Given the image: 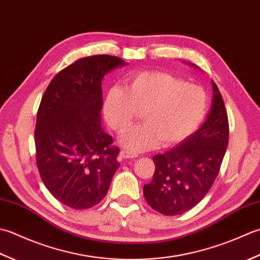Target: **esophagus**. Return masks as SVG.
Wrapping results in <instances>:
<instances>
[{"label": "esophagus", "instance_id": "34e87169", "mask_svg": "<svg viewBox=\"0 0 260 260\" xmlns=\"http://www.w3.org/2000/svg\"><path fill=\"white\" fill-rule=\"evenodd\" d=\"M120 157L123 158V159H126V158H136V157H138V153L132 152L130 150L122 149L120 151Z\"/></svg>", "mask_w": 260, "mask_h": 260}]
</instances>
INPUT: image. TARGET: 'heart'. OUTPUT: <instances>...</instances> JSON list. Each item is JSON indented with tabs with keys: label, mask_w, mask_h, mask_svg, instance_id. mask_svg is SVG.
<instances>
[{
	"label": "heart",
	"mask_w": 260,
	"mask_h": 260,
	"mask_svg": "<svg viewBox=\"0 0 260 260\" xmlns=\"http://www.w3.org/2000/svg\"><path fill=\"white\" fill-rule=\"evenodd\" d=\"M209 109V96L197 84L165 72H142L126 78L124 88L111 87L103 112L109 125L123 132L141 112L142 124L126 130L121 144L141 151L178 144L197 130Z\"/></svg>",
	"instance_id": "heart-1"
}]
</instances>
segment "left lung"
Returning <instances> with one entry per match:
<instances>
[{"mask_svg":"<svg viewBox=\"0 0 260 260\" xmlns=\"http://www.w3.org/2000/svg\"><path fill=\"white\" fill-rule=\"evenodd\" d=\"M212 86L211 110L201 128L173 149L152 157L155 174L144 185V195L161 214L178 215L194 208L219 174L229 142V122L219 88L214 82Z\"/></svg>","mask_w":260,"mask_h":260,"instance_id":"left-lung-1","label":"left lung"}]
</instances>
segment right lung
Segmentation results:
<instances>
[{
  "label": "right lung",
  "mask_w": 260,
  "mask_h": 260,
  "mask_svg": "<svg viewBox=\"0 0 260 260\" xmlns=\"http://www.w3.org/2000/svg\"><path fill=\"white\" fill-rule=\"evenodd\" d=\"M125 65L119 57H84L59 72L45 91L37 113L36 160L47 189L75 210L107 195L120 164L119 148L101 126L102 79Z\"/></svg>",
  "instance_id": "right-lung-1"
}]
</instances>
